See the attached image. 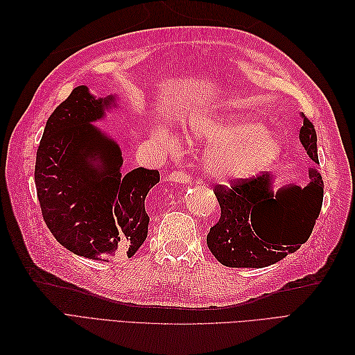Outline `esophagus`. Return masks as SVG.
Masks as SVG:
<instances>
[{"instance_id": "1", "label": "esophagus", "mask_w": 355, "mask_h": 355, "mask_svg": "<svg viewBox=\"0 0 355 355\" xmlns=\"http://www.w3.org/2000/svg\"><path fill=\"white\" fill-rule=\"evenodd\" d=\"M168 179L171 182H178V184H191V175L185 170H176V171H171Z\"/></svg>"}]
</instances>
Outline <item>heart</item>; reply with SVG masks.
Segmentation results:
<instances>
[{"mask_svg":"<svg viewBox=\"0 0 355 355\" xmlns=\"http://www.w3.org/2000/svg\"><path fill=\"white\" fill-rule=\"evenodd\" d=\"M188 130L214 145L206 158V171L220 180L244 179L259 173L280 154V144L256 121L192 115Z\"/></svg>","mask_w":355,"mask_h":355,"instance_id":"b5f03b06","label":"heart"}]
</instances>
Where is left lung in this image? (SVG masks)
<instances>
[{"mask_svg": "<svg viewBox=\"0 0 355 355\" xmlns=\"http://www.w3.org/2000/svg\"><path fill=\"white\" fill-rule=\"evenodd\" d=\"M299 139L309 158L318 163L317 132L304 115ZM272 178L261 173L214 185L220 219L207 234V245L216 259L231 268H263L295 253L314 230L323 206V179L309 170L304 188L287 187L274 196Z\"/></svg>", "mask_w": 355, "mask_h": 355, "instance_id": "1", "label": "left lung"}]
</instances>
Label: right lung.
I'll return each mask as SVG.
<instances>
[{"mask_svg":"<svg viewBox=\"0 0 355 355\" xmlns=\"http://www.w3.org/2000/svg\"><path fill=\"white\" fill-rule=\"evenodd\" d=\"M112 102L75 87L49 116L35 161L37 197L53 237L75 254L105 262L132 257L146 240L145 198L159 182L158 170L145 167L121 176L120 146L90 124Z\"/></svg>","mask_w":355,"mask_h":355,"instance_id":"obj_1","label":"right lung"}]
</instances>
